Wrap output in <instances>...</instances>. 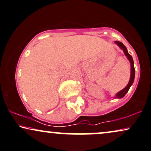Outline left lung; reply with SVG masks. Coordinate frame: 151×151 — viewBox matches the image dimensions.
<instances>
[{
    "label": "left lung",
    "instance_id": "obj_1",
    "mask_svg": "<svg viewBox=\"0 0 151 151\" xmlns=\"http://www.w3.org/2000/svg\"><path fill=\"white\" fill-rule=\"evenodd\" d=\"M115 43L120 47V48L123 49L124 53H125V56H127V58L129 60V61L130 62V65H131V74H130V79H129V83H127V85L126 86V87H125V88H123L122 91H119V92H118L115 96V98H122L125 96V94H126L127 92H128L129 88H130L131 86L132 85L133 82H134V77H135V70H134V61H133L132 57L130 54H129L128 51H127V49L126 47H125V46L124 45L123 43L121 42L115 41Z\"/></svg>",
    "mask_w": 151,
    "mask_h": 151
}]
</instances>
